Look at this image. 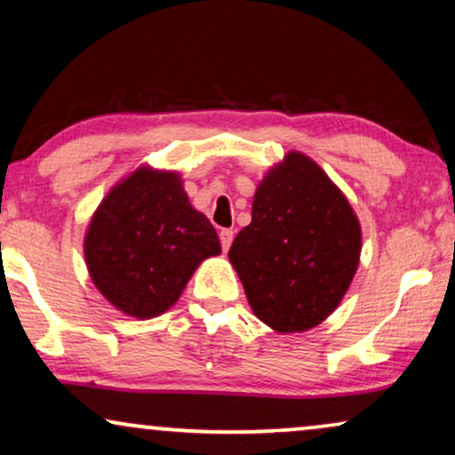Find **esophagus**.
Returning <instances> with one entry per match:
<instances>
[{"mask_svg":"<svg viewBox=\"0 0 455 455\" xmlns=\"http://www.w3.org/2000/svg\"><path fill=\"white\" fill-rule=\"evenodd\" d=\"M220 240H221L223 252H228L229 246H232V240H234V229H221Z\"/></svg>","mask_w":455,"mask_h":455,"instance_id":"obj_1","label":"esophagus"}]
</instances>
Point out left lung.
I'll list each match as a JSON object with an SVG mask.
<instances>
[{"mask_svg":"<svg viewBox=\"0 0 455 455\" xmlns=\"http://www.w3.org/2000/svg\"><path fill=\"white\" fill-rule=\"evenodd\" d=\"M352 204L304 153L290 151L257 186L252 221L228 257L252 313L277 333L313 329L339 307L360 263Z\"/></svg>","mask_w":455,"mask_h":455,"instance_id":"obj_1","label":"left lung"}]
</instances>
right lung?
Instances as JSON below:
<instances>
[{"instance_id":"add662e5","label":"right lung","mask_w":455,"mask_h":455,"mask_svg":"<svg viewBox=\"0 0 455 455\" xmlns=\"http://www.w3.org/2000/svg\"><path fill=\"white\" fill-rule=\"evenodd\" d=\"M221 252L176 172L140 165L108 192L84 234L92 283L124 315L153 319L178 302L204 259Z\"/></svg>"}]
</instances>
